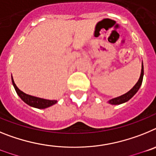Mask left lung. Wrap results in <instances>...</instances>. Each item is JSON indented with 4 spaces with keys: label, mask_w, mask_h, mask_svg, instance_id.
Listing matches in <instances>:
<instances>
[{
    "label": "left lung",
    "mask_w": 156,
    "mask_h": 156,
    "mask_svg": "<svg viewBox=\"0 0 156 156\" xmlns=\"http://www.w3.org/2000/svg\"><path fill=\"white\" fill-rule=\"evenodd\" d=\"M143 76H144V66H143V62H142V65H141V72H140V78H139L137 83H136L131 90H129L127 93L121 95V96H119V97H117V98H115L111 99V100L108 101V103L111 105H120V104H122V103H125L126 102V101H128L129 99L133 97L135 94L138 91L139 88L140 87L141 83H142Z\"/></svg>",
    "instance_id": "8db88e82"
}]
</instances>
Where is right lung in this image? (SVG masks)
Wrapping results in <instances>:
<instances>
[{
	"label": "right lung",
	"mask_w": 156,
	"mask_h": 156,
	"mask_svg": "<svg viewBox=\"0 0 156 156\" xmlns=\"http://www.w3.org/2000/svg\"><path fill=\"white\" fill-rule=\"evenodd\" d=\"M12 84H13L14 87L16 89V91L17 94L19 95L20 98L24 101L25 103H27L31 107L37 108H46L50 107V106L56 104L58 102V101L56 100H48V99H44L41 98L34 97L32 95L27 94L24 93L22 90H20L19 88L17 87L16 84L14 82V80L12 76Z\"/></svg>",
	"instance_id": "right-lung-1"
}]
</instances>
